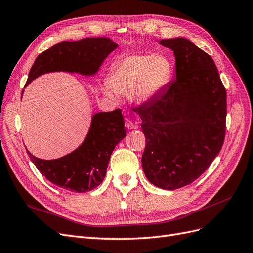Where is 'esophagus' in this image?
Listing matches in <instances>:
<instances>
[{
  "label": "esophagus",
  "mask_w": 253,
  "mask_h": 253,
  "mask_svg": "<svg viewBox=\"0 0 253 253\" xmlns=\"http://www.w3.org/2000/svg\"><path fill=\"white\" fill-rule=\"evenodd\" d=\"M125 126H126V127L127 129H136V128H138V126H137L136 124H134V122H132L129 119H126Z\"/></svg>",
  "instance_id": "1"
}]
</instances>
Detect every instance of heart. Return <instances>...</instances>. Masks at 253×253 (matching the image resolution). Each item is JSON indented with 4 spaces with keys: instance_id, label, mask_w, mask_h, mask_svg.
<instances>
[{
    "instance_id": "b5f03b06",
    "label": "heart",
    "mask_w": 253,
    "mask_h": 253,
    "mask_svg": "<svg viewBox=\"0 0 253 253\" xmlns=\"http://www.w3.org/2000/svg\"><path fill=\"white\" fill-rule=\"evenodd\" d=\"M173 67L170 60L159 53H131L114 64L108 85L117 94L132 93L135 101H148L170 82ZM105 93L112 96L106 88Z\"/></svg>"
}]
</instances>
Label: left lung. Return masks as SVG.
<instances>
[{"label": "left lung", "instance_id": "1", "mask_svg": "<svg viewBox=\"0 0 253 253\" xmlns=\"http://www.w3.org/2000/svg\"><path fill=\"white\" fill-rule=\"evenodd\" d=\"M159 44L174 52L176 79L135 110L145 136L143 172L154 186L175 190L200 177L223 147L227 94L208 53L185 38Z\"/></svg>", "mask_w": 253, "mask_h": 253}]
</instances>
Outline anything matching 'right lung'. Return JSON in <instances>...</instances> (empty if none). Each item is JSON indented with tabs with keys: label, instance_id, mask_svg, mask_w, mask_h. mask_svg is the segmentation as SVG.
Instances as JSON below:
<instances>
[{
	"label": "right lung",
	"instance_id": "1",
	"mask_svg": "<svg viewBox=\"0 0 253 253\" xmlns=\"http://www.w3.org/2000/svg\"><path fill=\"white\" fill-rule=\"evenodd\" d=\"M117 46L109 38L102 37L58 43L37 57L25 85L40 75L50 72L94 75ZM125 137V119L121 110L117 109L95 114L85 140L71 154L44 160L26 151L37 169L53 185L83 193L102 182L112 152Z\"/></svg>",
	"mask_w": 253,
	"mask_h": 253
}]
</instances>
